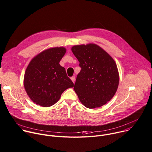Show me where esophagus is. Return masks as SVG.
Masks as SVG:
<instances>
[{
  "label": "esophagus",
  "instance_id": "34e87169",
  "mask_svg": "<svg viewBox=\"0 0 152 152\" xmlns=\"http://www.w3.org/2000/svg\"><path fill=\"white\" fill-rule=\"evenodd\" d=\"M70 79H71V80L73 81V83L75 82V76H72V77H71Z\"/></svg>",
  "mask_w": 152,
  "mask_h": 152
}]
</instances>
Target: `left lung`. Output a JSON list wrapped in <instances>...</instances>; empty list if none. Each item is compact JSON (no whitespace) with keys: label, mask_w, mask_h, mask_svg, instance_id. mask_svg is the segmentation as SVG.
<instances>
[{"label":"left lung","mask_w":152,"mask_h":152,"mask_svg":"<svg viewBox=\"0 0 152 152\" xmlns=\"http://www.w3.org/2000/svg\"><path fill=\"white\" fill-rule=\"evenodd\" d=\"M72 50L81 68L74 86L80 102L89 109L106 104L115 94L119 85L114 60L95 44L76 45Z\"/></svg>","instance_id":"obj_1"}]
</instances>
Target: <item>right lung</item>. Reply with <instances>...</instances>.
I'll use <instances>...</instances> for the list:
<instances>
[{"mask_svg":"<svg viewBox=\"0 0 152 152\" xmlns=\"http://www.w3.org/2000/svg\"><path fill=\"white\" fill-rule=\"evenodd\" d=\"M66 49L56 47L46 49L36 56L25 72L24 85L34 103L42 107L56 104L62 93L74 86L65 69L59 63Z\"/></svg>","mask_w":152,"mask_h":152,"instance_id":"right-lung-1","label":"right lung"}]
</instances>
